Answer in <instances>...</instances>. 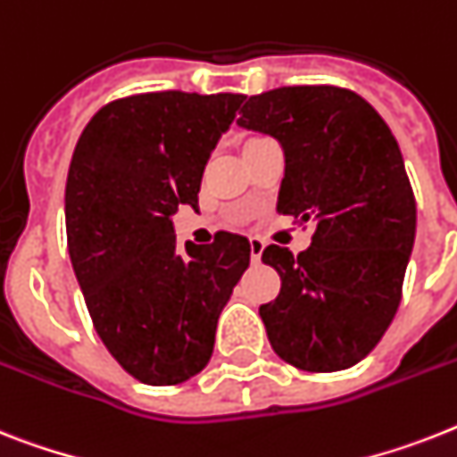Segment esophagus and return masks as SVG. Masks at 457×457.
Instances as JSON below:
<instances>
[{"mask_svg":"<svg viewBox=\"0 0 457 457\" xmlns=\"http://www.w3.org/2000/svg\"><path fill=\"white\" fill-rule=\"evenodd\" d=\"M248 248H251V262L258 265V262H261L262 251H265V244H262L258 237H251V239H248Z\"/></svg>","mask_w":457,"mask_h":457,"instance_id":"obj_1","label":"esophagus"}]
</instances>
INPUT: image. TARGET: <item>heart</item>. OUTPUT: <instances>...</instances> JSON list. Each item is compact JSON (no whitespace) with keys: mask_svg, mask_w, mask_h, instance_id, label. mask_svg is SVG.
I'll use <instances>...</instances> for the list:
<instances>
[{"mask_svg":"<svg viewBox=\"0 0 457 457\" xmlns=\"http://www.w3.org/2000/svg\"><path fill=\"white\" fill-rule=\"evenodd\" d=\"M258 140H265V138H261V136H251V138H246V140H244V147H246V145H253V143H258Z\"/></svg>","mask_w":457,"mask_h":457,"instance_id":"b5f03b06","label":"heart"}]
</instances>
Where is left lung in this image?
<instances>
[{
  "instance_id": "1",
  "label": "left lung",
  "mask_w": 457,
  "mask_h": 457,
  "mask_svg": "<svg viewBox=\"0 0 457 457\" xmlns=\"http://www.w3.org/2000/svg\"><path fill=\"white\" fill-rule=\"evenodd\" d=\"M237 124L279 140L287 169L277 211L312 222V244H277L281 277L261 305L272 350L300 370L331 373L369 354L396 314L415 239V196L383 117L350 88L281 87L251 96Z\"/></svg>"
}]
</instances>
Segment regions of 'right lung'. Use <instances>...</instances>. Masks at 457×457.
<instances>
[{
	"label": "right lung",
	"instance_id": "1",
	"mask_svg": "<svg viewBox=\"0 0 457 457\" xmlns=\"http://www.w3.org/2000/svg\"><path fill=\"white\" fill-rule=\"evenodd\" d=\"M241 94L157 91L107 103L81 131L65 185L74 274L96 333L126 373L178 385L209 363L216 326L251 261L246 237L178 251V206L199 202L204 166Z\"/></svg>",
	"mask_w": 457,
	"mask_h": 457
}]
</instances>
